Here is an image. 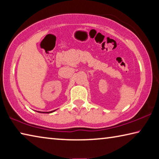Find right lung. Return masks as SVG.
Instances as JSON below:
<instances>
[{"label":"right lung","mask_w":159,"mask_h":159,"mask_svg":"<svg viewBox=\"0 0 159 159\" xmlns=\"http://www.w3.org/2000/svg\"><path fill=\"white\" fill-rule=\"evenodd\" d=\"M55 110H54V111H49V112H42V111H40V113H47V114H49V113H52L53 111H55Z\"/></svg>","instance_id":"obj_1"}]
</instances>
